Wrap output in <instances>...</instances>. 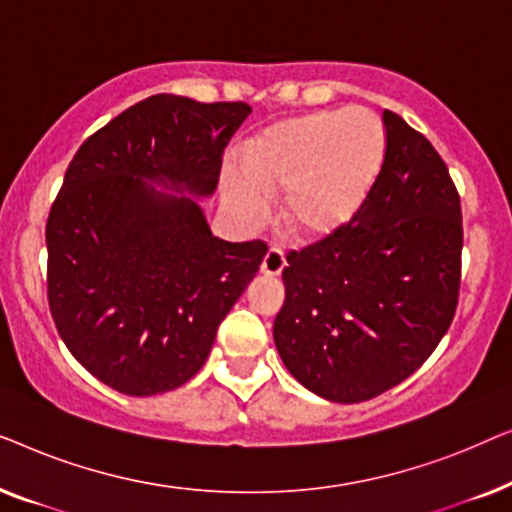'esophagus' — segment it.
Masks as SVG:
<instances>
[{"label":"esophagus","instance_id":"1","mask_svg":"<svg viewBox=\"0 0 512 512\" xmlns=\"http://www.w3.org/2000/svg\"><path fill=\"white\" fill-rule=\"evenodd\" d=\"M284 265H286L284 251L279 249V247H270L268 254L263 256L261 272H263V275H279V272L284 270Z\"/></svg>","mask_w":512,"mask_h":512}]
</instances>
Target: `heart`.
Instances as JSON below:
<instances>
[{"label": "heart", "instance_id": "1", "mask_svg": "<svg viewBox=\"0 0 512 512\" xmlns=\"http://www.w3.org/2000/svg\"><path fill=\"white\" fill-rule=\"evenodd\" d=\"M387 158V128L368 107L319 109L272 125L247 146L242 174L226 184L244 221L265 214L262 193H279L293 235L319 240L345 226L366 202Z\"/></svg>", "mask_w": 512, "mask_h": 512}]
</instances>
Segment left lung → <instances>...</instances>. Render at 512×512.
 <instances>
[{
  "label": "left lung",
  "mask_w": 512,
  "mask_h": 512,
  "mask_svg": "<svg viewBox=\"0 0 512 512\" xmlns=\"http://www.w3.org/2000/svg\"><path fill=\"white\" fill-rule=\"evenodd\" d=\"M387 158L345 226L286 254L277 352L296 380L333 403L401 384L450 328L461 284V200L445 160L394 111Z\"/></svg>",
  "instance_id": "8db88e82"
}]
</instances>
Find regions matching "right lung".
<instances>
[{
	"label": "right lung",
	"instance_id": "obj_1",
	"mask_svg": "<svg viewBox=\"0 0 512 512\" xmlns=\"http://www.w3.org/2000/svg\"><path fill=\"white\" fill-rule=\"evenodd\" d=\"M251 107L151 95L79 146L46 221L48 307L74 359L107 387L153 396L202 368L268 244L223 242L200 205Z\"/></svg>",
	"mask_w": 512,
	"mask_h": 512
}]
</instances>
